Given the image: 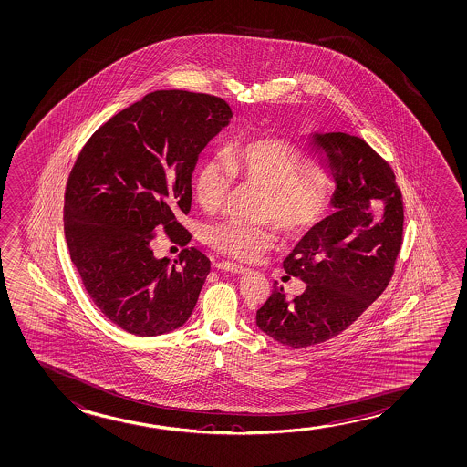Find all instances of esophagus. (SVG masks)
I'll use <instances>...</instances> for the list:
<instances>
[{
  "label": "esophagus",
  "mask_w": 467,
  "mask_h": 467,
  "mask_svg": "<svg viewBox=\"0 0 467 467\" xmlns=\"http://www.w3.org/2000/svg\"><path fill=\"white\" fill-rule=\"evenodd\" d=\"M217 269L221 271L234 272V274H244L248 271L244 265H235V263H229V261H223V263H217Z\"/></svg>",
  "instance_id": "obj_1"
}]
</instances>
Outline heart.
<instances>
[{"label": "heart", "instance_id": "heart-1", "mask_svg": "<svg viewBox=\"0 0 467 467\" xmlns=\"http://www.w3.org/2000/svg\"><path fill=\"white\" fill-rule=\"evenodd\" d=\"M235 181L265 190L261 221L274 223L286 238H303L326 221L335 195L334 175L326 166L305 160L290 140L254 137L230 147L225 156L202 162L195 177V196L206 213L227 202ZM272 223H214L206 242L214 250L240 261H256L275 244Z\"/></svg>", "mask_w": 467, "mask_h": 467}]
</instances>
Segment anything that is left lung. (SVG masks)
<instances>
[{
    "instance_id": "8db88e82",
    "label": "left lung",
    "mask_w": 467,
    "mask_h": 467,
    "mask_svg": "<svg viewBox=\"0 0 467 467\" xmlns=\"http://www.w3.org/2000/svg\"><path fill=\"white\" fill-rule=\"evenodd\" d=\"M335 171L338 209L301 238L284 269L306 282L286 301L274 284L256 313L258 327L299 349L330 340L355 322L389 285L403 244L404 206L390 164L355 135H316Z\"/></svg>"
}]
</instances>
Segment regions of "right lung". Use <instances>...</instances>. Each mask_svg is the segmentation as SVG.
<instances>
[{"label": "right lung", "mask_w": 467, "mask_h": 467, "mask_svg": "<svg viewBox=\"0 0 467 467\" xmlns=\"http://www.w3.org/2000/svg\"><path fill=\"white\" fill-rule=\"evenodd\" d=\"M232 118L223 98L183 90L148 93L112 116L77 156L64 192V235L85 290L112 324L139 337L168 334L193 313L211 261L196 248L174 265L154 258L162 227L192 240L198 154Z\"/></svg>", "instance_id": "add662e5"}]
</instances>
